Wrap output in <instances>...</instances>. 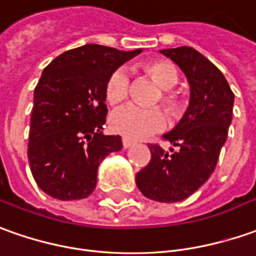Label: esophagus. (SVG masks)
<instances>
[{
  "instance_id": "1",
  "label": "esophagus",
  "mask_w": 256,
  "mask_h": 256,
  "mask_svg": "<svg viewBox=\"0 0 256 256\" xmlns=\"http://www.w3.org/2000/svg\"><path fill=\"white\" fill-rule=\"evenodd\" d=\"M131 145H134V142H132L131 140H128V138H122V146H124V149L130 148Z\"/></svg>"
}]
</instances>
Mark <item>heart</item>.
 <instances>
[{"label": "heart", "instance_id": "b5f03b06", "mask_svg": "<svg viewBox=\"0 0 256 256\" xmlns=\"http://www.w3.org/2000/svg\"><path fill=\"white\" fill-rule=\"evenodd\" d=\"M140 72L148 76L154 83L160 87L154 104H160L164 112L170 118H179L184 112L186 102L182 94L173 90L178 74L170 62L164 59H154L140 64ZM130 76L126 70L118 68L108 74L104 84V97L110 106H118L128 97ZM166 124L162 110L158 107L140 108L136 106H125L116 110L110 116V128L120 135L131 140L145 138L160 131Z\"/></svg>", "mask_w": 256, "mask_h": 256}]
</instances>
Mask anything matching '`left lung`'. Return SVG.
Instances as JSON below:
<instances>
[{
  "mask_svg": "<svg viewBox=\"0 0 256 256\" xmlns=\"http://www.w3.org/2000/svg\"><path fill=\"white\" fill-rule=\"evenodd\" d=\"M179 66L190 84V106L164 140L176 149L166 152L149 144L150 160L136 173L142 194L160 203L188 198L212 176L232 118L234 92L224 74L190 46L160 50Z\"/></svg>",
  "mask_w": 256,
  "mask_h": 256,
  "instance_id": "1",
  "label": "left lung"
}]
</instances>
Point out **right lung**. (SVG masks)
I'll return each instance as SVG.
<instances>
[{
    "mask_svg": "<svg viewBox=\"0 0 256 256\" xmlns=\"http://www.w3.org/2000/svg\"><path fill=\"white\" fill-rule=\"evenodd\" d=\"M140 49L124 52L84 44L62 53L44 68L35 87L28 159L36 184L59 200L92 193L101 160L122 148L120 135H102L107 106L104 84Z\"/></svg>",
    "mask_w": 256,
    "mask_h": 256,
    "instance_id": "obj_1",
    "label": "right lung"
}]
</instances>
